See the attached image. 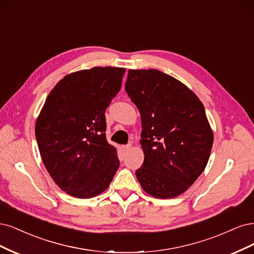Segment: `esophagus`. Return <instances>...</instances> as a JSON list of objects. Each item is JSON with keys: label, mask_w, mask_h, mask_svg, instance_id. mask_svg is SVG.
<instances>
[{"label": "esophagus", "mask_w": 254, "mask_h": 254, "mask_svg": "<svg viewBox=\"0 0 254 254\" xmlns=\"http://www.w3.org/2000/svg\"><path fill=\"white\" fill-rule=\"evenodd\" d=\"M130 149H132V144H127V145H124L122 146V152H124L125 154L127 153Z\"/></svg>", "instance_id": "esophagus-1"}]
</instances>
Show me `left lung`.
Masks as SVG:
<instances>
[{
    "mask_svg": "<svg viewBox=\"0 0 254 254\" xmlns=\"http://www.w3.org/2000/svg\"><path fill=\"white\" fill-rule=\"evenodd\" d=\"M126 92L140 113L144 154L136 177L156 198L186 192L206 168L213 144L203 104L181 81L157 69H129Z\"/></svg>",
    "mask_w": 254,
    "mask_h": 254,
    "instance_id": "1",
    "label": "left lung"
}]
</instances>
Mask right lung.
<instances>
[{"mask_svg": "<svg viewBox=\"0 0 254 254\" xmlns=\"http://www.w3.org/2000/svg\"><path fill=\"white\" fill-rule=\"evenodd\" d=\"M125 72L97 66L66 75L37 118L41 158L57 186L73 197L99 195L119 168L116 148L106 140L104 113L120 91Z\"/></svg>", "mask_w": 254, "mask_h": 254, "instance_id": "right-lung-1", "label": "right lung"}]
</instances>
